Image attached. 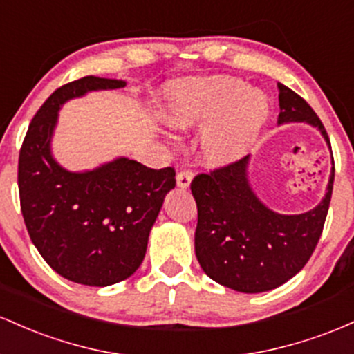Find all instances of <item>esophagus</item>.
<instances>
[{
    "mask_svg": "<svg viewBox=\"0 0 354 354\" xmlns=\"http://www.w3.org/2000/svg\"><path fill=\"white\" fill-rule=\"evenodd\" d=\"M190 180H192V172L190 170H180L177 174V187L187 189L190 185Z\"/></svg>",
    "mask_w": 354,
    "mask_h": 354,
    "instance_id": "34e87169",
    "label": "esophagus"
}]
</instances>
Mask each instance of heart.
I'll return each mask as SVG.
<instances>
[{
    "label": "heart",
    "mask_w": 354,
    "mask_h": 354,
    "mask_svg": "<svg viewBox=\"0 0 354 354\" xmlns=\"http://www.w3.org/2000/svg\"><path fill=\"white\" fill-rule=\"evenodd\" d=\"M164 120L176 129L204 127L198 140L202 160L219 167L251 149L269 117L257 91L230 77L189 78L169 83L162 93Z\"/></svg>",
    "instance_id": "obj_1"
}]
</instances>
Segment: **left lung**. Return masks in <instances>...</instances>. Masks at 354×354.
Wrapping results in <instances>:
<instances>
[{
	"label": "left lung",
	"mask_w": 354,
	"mask_h": 354,
	"mask_svg": "<svg viewBox=\"0 0 354 354\" xmlns=\"http://www.w3.org/2000/svg\"><path fill=\"white\" fill-rule=\"evenodd\" d=\"M277 124L306 122L329 137L309 103L291 88L277 83ZM249 156L232 164L198 174L190 190L197 204L196 256L210 279L239 292H264L296 276L315 252L323 232L333 182L315 209L283 216L268 209L252 192L248 178Z\"/></svg>",
	"instance_id": "left-lung-1"
}]
</instances>
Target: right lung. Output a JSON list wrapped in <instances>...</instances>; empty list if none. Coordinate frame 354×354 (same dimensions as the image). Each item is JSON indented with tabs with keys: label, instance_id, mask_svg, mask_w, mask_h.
<instances>
[{
	"label": "right lung",
	"instance_id": "obj_1",
	"mask_svg": "<svg viewBox=\"0 0 354 354\" xmlns=\"http://www.w3.org/2000/svg\"><path fill=\"white\" fill-rule=\"evenodd\" d=\"M124 80L83 77L59 86L31 120L19 150L18 189L31 242L53 271L85 286H110L137 271L176 170L120 157L70 172L51 156L58 110L86 91L124 88Z\"/></svg>",
	"mask_w": 354,
	"mask_h": 354
}]
</instances>
